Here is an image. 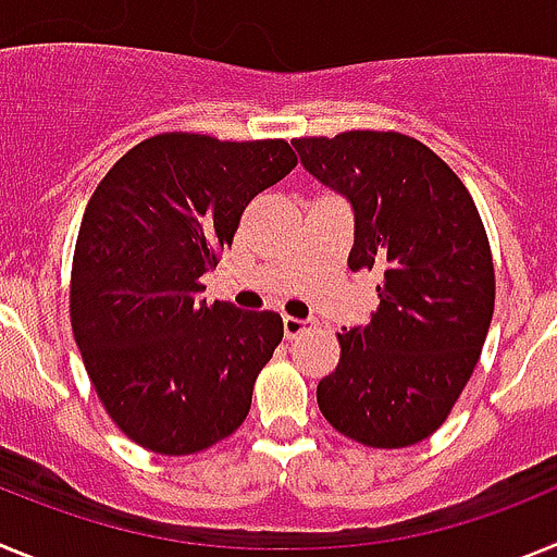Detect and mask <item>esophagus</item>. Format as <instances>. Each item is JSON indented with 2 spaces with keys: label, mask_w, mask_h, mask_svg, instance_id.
<instances>
[{
  "label": "esophagus",
  "mask_w": 557,
  "mask_h": 557,
  "mask_svg": "<svg viewBox=\"0 0 557 557\" xmlns=\"http://www.w3.org/2000/svg\"><path fill=\"white\" fill-rule=\"evenodd\" d=\"M301 332H307V321H301V318H284V337L295 339Z\"/></svg>",
  "instance_id": "esophagus-1"
}]
</instances>
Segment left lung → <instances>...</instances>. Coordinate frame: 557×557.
Masks as SVG:
<instances>
[{
  "label": "left lung",
  "instance_id": "8db88e82",
  "mask_svg": "<svg viewBox=\"0 0 557 557\" xmlns=\"http://www.w3.org/2000/svg\"><path fill=\"white\" fill-rule=\"evenodd\" d=\"M293 147L351 206L348 268L382 275L371 321L337 334L339 362L318 382V407L359 444H418L455 407L494 314V262L474 200L430 147L401 133Z\"/></svg>",
  "mask_w": 557,
  "mask_h": 557
}]
</instances>
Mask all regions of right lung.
Instances as JSON below:
<instances>
[{"instance_id":"right-lung-1","label":"right lung","mask_w":557,"mask_h":557,"mask_svg":"<svg viewBox=\"0 0 557 557\" xmlns=\"http://www.w3.org/2000/svg\"><path fill=\"white\" fill-rule=\"evenodd\" d=\"M295 166L287 141L161 133L108 170L83 214L72 332L108 416L159 455L209 449L243 424L284 337L275 312L209 307L206 273L245 206Z\"/></svg>"}]
</instances>
